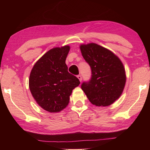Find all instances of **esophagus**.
<instances>
[{"label": "esophagus", "mask_w": 150, "mask_h": 150, "mask_svg": "<svg viewBox=\"0 0 150 150\" xmlns=\"http://www.w3.org/2000/svg\"><path fill=\"white\" fill-rule=\"evenodd\" d=\"M77 78L79 79V81H80V82L81 81H82V77H81V75H77Z\"/></svg>", "instance_id": "34e87169"}]
</instances>
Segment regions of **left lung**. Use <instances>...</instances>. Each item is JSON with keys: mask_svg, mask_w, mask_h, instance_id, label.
<instances>
[{"mask_svg": "<svg viewBox=\"0 0 150 150\" xmlns=\"http://www.w3.org/2000/svg\"><path fill=\"white\" fill-rule=\"evenodd\" d=\"M80 49L91 69L90 80L83 82L81 88L93 105H110L120 97L125 86L122 63L110 50L94 43L81 45Z\"/></svg>", "mask_w": 150, "mask_h": 150, "instance_id": "obj_1", "label": "left lung"}]
</instances>
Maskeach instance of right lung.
Returning <instances> with one entry per match:
<instances>
[{
    "label": "right lung",
    "mask_w": 150,
    "mask_h": 150,
    "mask_svg": "<svg viewBox=\"0 0 150 150\" xmlns=\"http://www.w3.org/2000/svg\"><path fill=\"white\" fill-rule=\"evenodd\" d=\"M69 45L48 51L33 67L29 87L37 103L50 112H58L68 105L73 89L79 86L77 77L68 72L65 63Z\"/></svg>",
    "instance_id": "add662e5"
}]
</instances>
